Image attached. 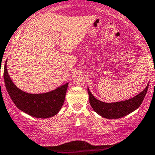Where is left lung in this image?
<instances>
[{"instance_id":"left-lung-1","label":"left lung","mask_w":155,"mask_h":155,"mask_svg":"<svg viewBox=\"0 0 155 155\" xmlns=\"http://www.w3.org/2000/svg\"><path fill=\"white\" fill-rule=\"evenodd\" d=\"M87 89L90 104L93 110L103 117L113 120L119 119L136 110L140 107L145 97L148 89V84L143 91L136 95L133 98L124 101L114 102V103H105L100 101L92 94L89 88Z\"/></svg>"}]
</instances>
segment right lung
Returning a JSON list of instances; mask_svg holds the SVG:
<instances>
[{"label": "right lung", "mask_w": 155, "mask_h": 155, "mask_svg": "<svg viewBox=\"0 0 155 155\" xmlns=\"http://www.w3.org/2000/svg\"><path fill=\"white\" fill-rule=\"evenodd\" d=\"M4 79L10 97L20 110L36 118L52 117L62 108L67 91L68 84L65 83L51 91L43 93H28L15 86L7 69V61L4 69Z\"/></svg>", "instance_id": "right-lung-1"}]
</instances>
